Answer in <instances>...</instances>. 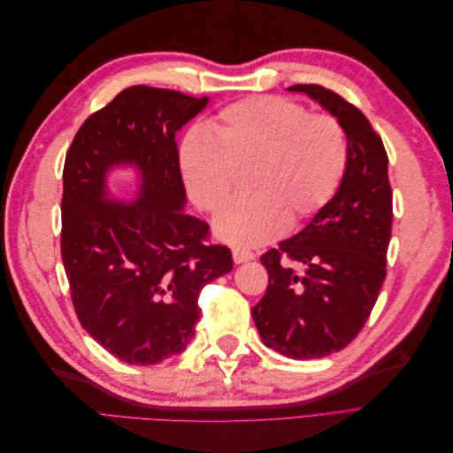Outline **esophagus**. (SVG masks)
<instances>
[{
  "label": "esophagus",
  "mask_w": 453,
  "mask_h": 453,
  "mask_svg": "<svg viewBox=\"0 0 453 453\" xmlns=\"http://www.w3.org/2000/svg\"><path fill=\"white\" fill-rule=\"evenodd\" d=\"M232 257H234V263L236 265H242V263H248V260L255 258V253L250 251V250L236 248V250H232Z\"/></svg>",
  "instance_id": "1"
}]
</instances>
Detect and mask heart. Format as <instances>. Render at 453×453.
Segmentation results:
<instances>
[{"label":"heart","instance_id":"1","mask_svg":"<svg viewBox=\"0 0 453 453\" xmlns=\"http://www.w3.org/2000/svg\"><path fill=\"white\" fill-rule=\"evenodd\" d=\"M349 145L333 115L313 113L280 96H253L226 105L210 132L193 127L180 145L187 193L215 213L236 193L248 172L250 196L217 217L215 232L236 248L278 238L333 200L348 168Z\"/></svg>","mask_w":453,"mask_h":453}]
</instances>
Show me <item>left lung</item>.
<instances>
[{
    "label": "left lung",
    "instance_id": "8db88e82",
    "mask_svg": "<svg viewBox=\"0 0 453 453\" xmlns=\"http://www.w3.org/2000/svg\"><path fill=\"white\" fill-rule=\"evenodd\" d=\"M344 127L348 168L333 200L260 263L268 287L251 308L265 346L291 359H321L361 333L386 280L393 195L388 153L353 104L319 85H295Z\"/></svg>",
    "mask_w": 453,
    "mask_h": 453
}]
</instances>
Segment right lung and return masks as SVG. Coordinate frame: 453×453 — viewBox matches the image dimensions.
I'll return each mask as SVG.
<instances>
[{
    "instance_id": "right-lung-1",
    "label": "right lung",
    "mask_w": 453,
    "mask_h": 453,
    "mask_svg": "<svg viewBox=\"0 0 453 453\" xmlns=\"http://www.w3.org/2000/svg\"><path fill=\"white\" fill-rule=\"evenodd\" d=\"M208 98L135 85L92 113L64 164L62 263L79 323L128 365H155L195 336L202 287L232 270L226 245L183 213L175 134ZM132 163L139 200L104 198V175Z\"/></svg>"
}]
</instances>
